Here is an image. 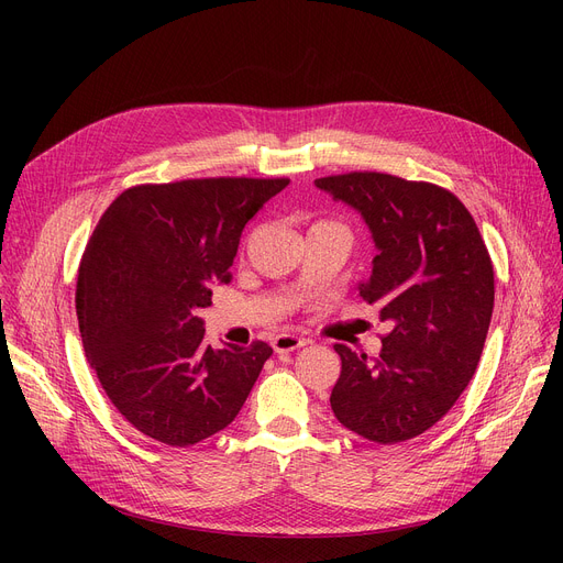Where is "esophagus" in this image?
I'll return each instance as SVG.
<instances>
[{"label": "esophagus", "instance_id": "esophagus-1", "mask_svg": "<svg viewBox=\"0 0 563 563\" xmlns=\"http://www.w3.org/2000/svg\"><path fill=\"white\" fill-rule=\"evenodd\" d=\"M269 340H272V346H274L278 353H287V351H294V349L301 346V338L294 335L291 331H278V333H274Z\"/></svg>", "mask_w": 563, "mask_h": 563}]
</instances>
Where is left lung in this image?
Instances as JSON below:
<instances>
[{
    "label": "left lung",
    "instance_id": "1",
    "mask_svg": "<svg viewBox=\"0 0 563 563\" xmlns=\"http://www.w3.org/2000/svg\"><path fill=\"white\" fill-rule=\"evenodd\" d=\"M262 177L139 185L100 217L79 262L77 319L86 358L141 433L187 448L242 410L274 349L210 340L198 308L230 283L240 236L272 196Z\"/></svg>",
    "mask_w": 563,
    "mask_h": 563
}]
</instances>
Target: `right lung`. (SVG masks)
<instances>
[{
    "instance_id": "add662e5",
    "label": "right lung",
    "mask_w": 563,
    "mask_h": 563,
    "mask_svg": "<svg viewBox=\"0 0 563 563\" xmlns=\"http://www.w3.org/2000/svg\"><path fill=\"white\" fill-rule=\"evenodd\" d=\"M314 185L365 219L376 257L361 297L378 306L372 353H340L331 393L353 433L393 445L431 429L479 365L490 327L493 264L475 219L448 189L376 170Z\"/></svg>"
}]
</instances>
